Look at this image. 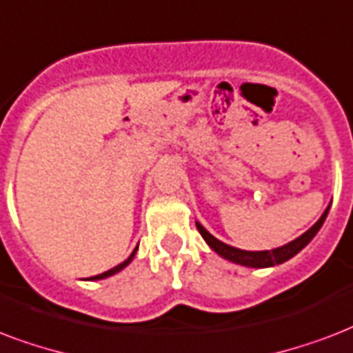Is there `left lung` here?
I'll return each mask as SVG.
<instances>
[{"label": "left lung", "instance_id": "left-lung-1", "mask_svg": "<svg viewBox=\"0 0 353 353\" xmlns=\"http://www.w3.org/2000/svg\"><path fill=\"white\" fill-rule=\"evenodd\" d=\"M332 206V204H330ZM330 206L324 210V214L321 215V219L316 221L315 225L311 226L310 230L304 232L302 236H299L296 239H293L288 245H283V247L272 248V250H241V248L232 247V245H226V243L219 241L217 237L212 236L210 232L204 228V226L195 221L196 223V230L201 232L202 239L208 243V247L212 248L214 252H217L221 258L228 259L232 263L243 265V267H252V269H265V267H274V265H280L283 261H288L293 256L302 250L304 247H307V243L316 236V232L321 230V226L324 225V221L327 217V212H330Z\"/></svg>", "mask_w": 353, "mask_h": 353}]
</instances>
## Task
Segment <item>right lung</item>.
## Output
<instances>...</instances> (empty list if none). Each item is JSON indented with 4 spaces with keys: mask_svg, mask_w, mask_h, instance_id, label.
<instances>
[{
    "mask_svg": "<svg viewBox=\"0 0 353 353\" xmlns=\"http://www.w3.org/2000/svg\"><path fill=\"white\" fill-rule=\"evenodd\" d=\"M136 250H138V247L134 248V250H132V254H130V256H128V258L125 259V261H123V263L116 265V267H114V269L106 270V272H103V274L92 276V278H88V280H90V281H94V280H105V278H108V276H114V274H117V272H119V270H123V269H125V267H127V265L130 263V261H132V259H134V256H136Z\"/></svg>",
    "mask_w": 353,
    "mask_h": 353,
    "instance_id": "add662e5",
    "label": "right lung"
}]
</instances>
